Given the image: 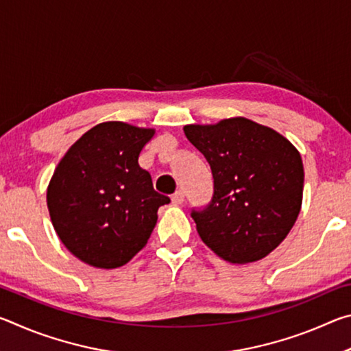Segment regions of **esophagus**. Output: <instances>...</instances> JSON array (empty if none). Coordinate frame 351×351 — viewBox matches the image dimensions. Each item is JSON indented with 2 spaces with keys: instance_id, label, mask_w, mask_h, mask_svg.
I'll return each instance as SVG.
<instances>
[{
  "instance_id": "1",
  "label": "esophagus",
  "mask_w": 351,
  "mask_h": 351,
  "mask_svg": "<svg viewBox=\"0 0 351 351\" xmlns=\"http://www.w3.org/2000/svg\"><path fill=\"white\" fill-rule=\"evenodd\" d=\"M171 203L176 204V206L184 203V193L181 192V190H178V192H175L173 195H171Z\"/></svg>"
}]
</instances>
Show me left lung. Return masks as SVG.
Wrapping results in <instances>:
<instances>
[{"label": "left lung", "mask_w": 351, "mask_h": 351, "mask_svg": "<svg viewBox=\"0 0 351 351\" xmlns=\"http://www.w3.org/2000/svg\"><path fill=\"white\" fill-rule=\"evenodd\" d=\"M184 133L213 176L210 203L190 213L201 240L230 263L266 257L299 217L304 193L299 152L272 128L245 117L186 125Z\"/></svg>", "instance_id": "8db88e82"}]
</instances>
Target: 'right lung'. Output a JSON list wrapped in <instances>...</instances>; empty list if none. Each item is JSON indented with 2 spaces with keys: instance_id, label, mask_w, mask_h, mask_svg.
I'll return each instance as SVG.
<instances>
[{
  "instance_id": "obj_1",
  "label": "right lung",
  "mask_w": 351,
  "mask_h": 351,
  "mask_svg": "<svg viewBox=\"0 0 351 351\" xmlns=\"http://www.w3.org/2000/svg\"><path fill=\"white\" fill-rule=\"evenodd\" d=\"M154 130L104 122L86 132L58 162L47 187V209L68 251L94 268L128 263L170 198L153 189L139 154Z\"/></svg>"
}]
</instances>
